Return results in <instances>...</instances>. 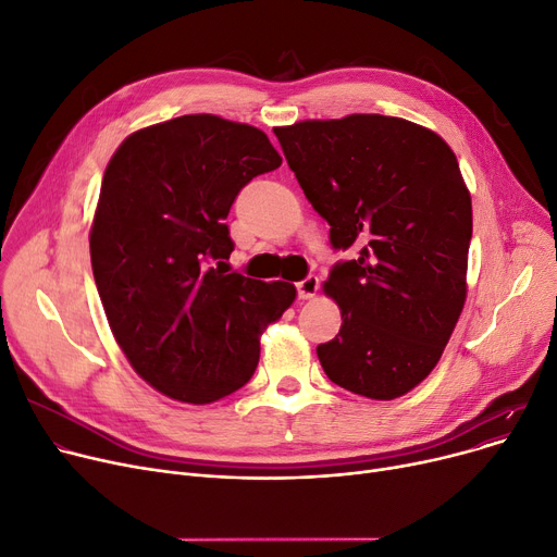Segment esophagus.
<instances>
[{
    "mask_svg": "<svg viewBox=\"0 0 557 557\" xmlns=\"http://www.w3.org/2000/svg\"><path fill=\"white\" fill-rule=\"evenodd\" d=\"M318 286H320V282H318V277H315V275L305 277L302 282H298V298H300V300H309V298H313V296L318 294Z\"/></svg>",
    "mask_w": 557,
    "mask_h": 557,
    "instance_id": "1",
    "label": "esophagus"
}]
</instances>
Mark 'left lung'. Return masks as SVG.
Returning a JSON list of instances; mask_svg holds the SVG:
<instances>
[{
  "instance_id": "8db88e82",
  "label": "left lung",
  "mask_w": 557,
  "mask_h": 557,
  "mask_svg": "<svg viewBox=\"0 0 557 557\" xmlns=\"http://www.w3.org/2000/svg\"><path fill=\"white\" fill-rule=\"evenodd\" d=\"M275 135L332 246L359 248L323 284L343 323L315 347L320 366L355 395L401 397L441 361L467 298L472 198L458 160L437 133L386 114Z\"/></svg>"
}]
</instances>
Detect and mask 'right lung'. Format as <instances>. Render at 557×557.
Returning <instances> with one entry per match:
<instances>
[{"instance_id": "add662e5", "label": "right lung", "mask_w": 557, "mask_h": 557, "mask_svg": "<svg viewBox=\"0 0 557 557\" xmlns=\"http://www.w3.org/2000/svg\"><path fill=\"white\" fill-rule=\"evenodd\" d=\"M280 164L263 131L183 114L131 133L106 166L90 227L99 298L133 370L171 399L212 404L248 384L261 332L296 300L294 284L225 263L234 198Z\"/></svg>"}]
</instances>
